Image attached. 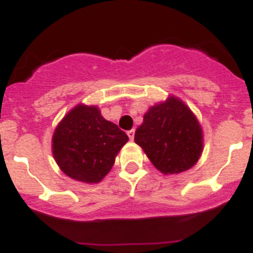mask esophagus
Listing matches in <instances>:
<instances>
[{"label": "esophagus", "instance_id": "34e87169", "mask_svg": "<svg viewBox=\"0 0 253 253\" xmlns=\"http://www.w3.org/2000/svg\"><path fill=\"white\" fill-rule=\"evenodd\" d=\"M127 135H128L129 140H133V137H135V129H129V131L127 132Z\"/></svg>", "mask_w": 253, "mask_h": 253}]
</instances>
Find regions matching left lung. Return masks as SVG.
<instances>
[{"label":"left lung","mask_w":253,"mask_h":253,"mask_svg":"<svg viewBox=\"0 0 253 253\" xmlns=\"http://www.w3.org/2000/svg\"><path fill=\"white\" fill-rule=\"evenodd\" d=\"M135 142L163 174L189 170L203 151V132L194 113L176 97L150 107L135 132Z\"/></svg>","instance_id":"8db88e82"}]
</instances>
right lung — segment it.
I'll return each instance as SVG.
<instances>
[{
  "instance_id": "obj_1",
  "label": "right lung",
  "mask_w": 253,
  "mask_h": 253,
  "mask_svg": "<svg viewBox=\"0 0 253 253\" xmlns=\"http://www.w3.org/2000/svg\"><path fill=\"white\" fill-rule=\"evenodd\" d=\"M128 136L102 117L95 106L78 104L53 135V155L61 171L74 180L94 184L112 169Z\"/></svg>"
}]
</instances>
